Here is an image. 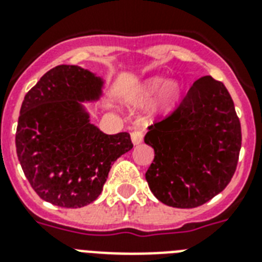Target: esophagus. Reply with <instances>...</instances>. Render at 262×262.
Returning <instances> with one entry per match:
<instances>
[{"label":"esophagus","mask_w":262,"mask_h":262,"mask_svg":"<svg viewBox=\"0 0 262 262\" xmlns=\"http://www.w3.org/2000/svg\"><path fill=\"white\" fill-rule=\"evenodd\" d=\"M132 137V143L135 144V145H139V144L143 143V132L141 130H133L130 133Z\"/></svg>","instance_id":"obj_1"}]
</instances>
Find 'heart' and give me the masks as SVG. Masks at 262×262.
Here are the masks:
<instances>
[{
	"label": "heart",
	"instance_id": "obj_1",
	"mask_svg": "<svg viewBox=\"0 0 262 262\" xmlns=\"http://www.w3.org/2000/svg\"><path fill=\"white\" fill-rule=\"evenodd\" d=\"M164 86H166V79L164 77H152L147 81V83L144 84L141 90L139 92V99L140 100H148L152 96H155L160 90H163ZM179 94V87L178 84L175 83H170L167 84V87L164 89V98L167 100L168 103L172 102Z\"/></svg>",
	"mask_w": 262,
	"mask_h": 262
}]
</instances>
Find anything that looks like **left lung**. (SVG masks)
I'll return each instance as SVG.
<instances>
[{"instance_id":"8db88e82","label":"left lung","mask_w":262,"mask_h":262,"mask_svg":"<svg viewBox=\"0 0 262 262\" xmlns=\"http://www.w3.org/2000/svg\"><path fill=\"white\" fill-rule=\"evenodd\" d=\"M155 158L145 172L155 197L174 208H195L226 189L236 170L242 133L222 81H195L171 113L148 126Z\"/></svg>"}]
</instances>
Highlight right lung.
<instances>
[{
    "label": "right lung",
    "mask_w": 262,
    "mask_h": 262,
    "mask_svg": "<svg viewBox=\"0 0 262 262\" xmlns=\"http://www.w3.org/2000/svg\"><path fill=\"white\" fill-rule=\"evenodd\" d=\"M102 80L75 65L42 76L23 100L16 152L42 200L81 208L98 199L111 166L133 148L130 135H104L91 125L80 100L98 98Z\"/></svg>",
    "instance_id": "right-lung-1"
}]
</instances>
